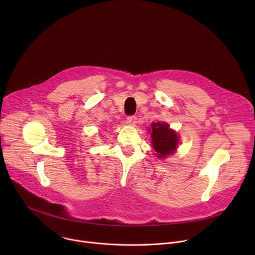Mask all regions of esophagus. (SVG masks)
<instances>
[{"label":"esophagus","instance_id":"obj_1","mask_svg":"<svg viewBox=\"0 0 255 255\" xmlns=\"http://www.w3.org/2000/svg\"><path fill=\"white\" fill-rule=\"evenodd\" d=\"M126 123L131 126H135L137 123V117L136 116H129L126 120Z\"/></svg>","mask_w":255,"mask_h":255}]
</instances>
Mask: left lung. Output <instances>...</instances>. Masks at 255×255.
<instances>
[{"label": "left lung", "mask_w": 255, "mask_h": 255, "mask_svg": "<svg viewBox=\"0 0 255 255\" xmlns=\"http://www.w3.org/2000/svg\"><path fill=\"white\" fill-rule=\"evenodd\" d=\"M152 146L160 158L171 154L177 147L178 137L176 133L169 129L168 124L156 122L151 124Z\"/></svg>", "instance_id": "1"}]
</instances>
